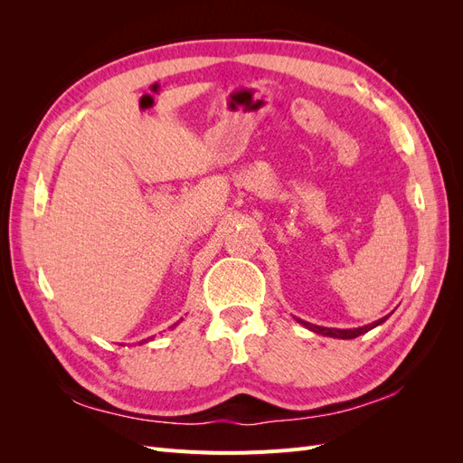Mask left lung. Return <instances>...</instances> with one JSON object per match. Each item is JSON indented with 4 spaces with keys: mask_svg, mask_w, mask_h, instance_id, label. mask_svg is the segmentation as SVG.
Listing matches in <instances>:
<instances>
[{
    "mask_svg": "<svg viewBox=\"0 0 463 463\" xmlns=\"http://www.w3.org/2000/svg\"><path fill=\"white\" fill-rule=\"evenodd\" d=\"M392 315V313H390ZM388 315V317H390ZM388 317H383V318H378V320H374V322H371V325H365V326H359V328H326V326H317V325H311V322H307V320H301V318H296L301 326H305L307 330H311V332H315V334H320V335H328V338H340V340H354V338H357V335H361V334H365V332H369V330H373V328H376L378 325H383V322L388 318Z\"/></svg>",
    "mask_w": 463,
    "mask_h": 463,
    "instance_id": "left-lung-1",
    "label": "left lung"
}]
</instances>
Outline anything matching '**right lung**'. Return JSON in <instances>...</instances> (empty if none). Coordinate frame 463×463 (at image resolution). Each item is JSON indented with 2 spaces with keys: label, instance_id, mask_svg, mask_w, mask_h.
Listing matches in <instances>:
<instances>
[{
  "label": "right lung",
  "instance_id": "obj_1",
  "mask_svg": "<svg viewBox=\"0 0 463 463\" xmlns=\"http://www.w3.org/2000/svg\"><path fill=\"white\" fill-rule=\"evenodd\" d=\"M177 325H179V322H175V325H174V326H177ZM152 338H154V335H152ZM148 340H150V338H148Z\"/></svg>",
  "mask_w": 463,
  "mask_h": 463
}]
</instances>
